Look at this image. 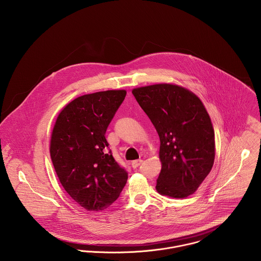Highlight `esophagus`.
I'll list each match as a JSON object with an SVG mask.
<instances>
[{
    "mask_svg": "<svg viewBox=\"0 0 261 261\" xmlns=\"http://www.w3.org/2000/svg\"><path fill=\"white\" fill-rule=\"evenodd\" d=\"M143 163V160H137V161H133L132 162V167L134 168V169H136V168H138L141 164Z\"/></svg>",
    "mask_w": 261,
    "mask_h": 261,
    "instance_id": "1",
    "label": "esophagus"
}]
</instances>
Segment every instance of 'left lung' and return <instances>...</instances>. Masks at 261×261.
Instances as JSON below:
<instances>
[{"mask_svg": "<svg viewBox=\"0 0 261 261\" xmlns=\"http://www.w3.org/2000/svg\"><path fill=\"white\" fill-rule=\"evenodd\" d=\"M160 137L158 193L176 199L194 194L215 160V135L201 99L183 86L159 83L133 89Z\"/></svg>", "mask_w": 261, "mask_h": 261, "instance_id": "1", "label": "left lung"}]
</instances>
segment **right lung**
<instances>
[{"instance_id":"1","label":"right lung","mask_w":261,"mask_h":261,"mask_svg":"<svg viewBox=\"0 0 261 261\" xmlns=\"http://www.w3.org/2000/svg\"><path fill=\"white\" fill-rule=\"evenodd\" d=\"M125 94L120 89L79 96L59 112L52 129L50 154L57 177L88 211L107 209L127 181V173L108 152L105 137Z\"/></svg>"}]
</instances>
